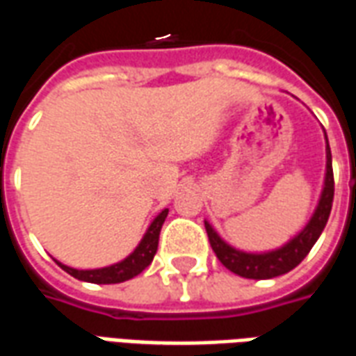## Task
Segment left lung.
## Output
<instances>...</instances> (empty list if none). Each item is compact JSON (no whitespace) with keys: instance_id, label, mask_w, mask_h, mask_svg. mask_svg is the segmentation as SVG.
Segmentation results:
<instances>
[{"instance_id":"8db88e82","label":"left lung","mask_w":356,"mask_h":356,"mask_svg":"<svg viewBox=\"0 0 356 356\" xmlns=\"http://www.w3.org/2000/svg\"><path fill=\"white\" fill-rule=\"evenodd\" d=\"M332 202H334V171H332V152H330L328 137H326V173H324V185H322L318 204L305 227L284 246L268 250V252H259V254L244 252L221 238L219 232L209 225V221H204V225H206L211 250L216 252L217 259L223 263L225 267L242 278L265 280V278H275V276L290 273L291 268H296L305 259L328 223Z\"/></svg>"}]
</instances>
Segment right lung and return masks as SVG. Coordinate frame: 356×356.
I'll list each match as a JSON object with an SVG mask.
<instances>
[{"instance_id":"right-lung-1","label":"right lung","mask_w":356,"mask_h":356,"mask_svg":"<svg viewBox=\"0 0 356 356\" xmlns=\"http://www.w3.org/2000/svg\"><path fill=\"white\" fill-rule=\"evenodd\" d=\"M168 211L170 209H162L158 216L152 219V223L148 225L147 232L143 234V238L137 244V248L133 250L131 254L127 255L122 261L114 263V265H108V267L101 268H74L68 267L65 263H58V267L66 270L68 275L78 278V280H83V282L91 284H120L129 280L133 276L140 275L145 268L152 263L156 255V250H158V240H160V231H162V225L168 217Z\"/></svg>"}]
</instances>
